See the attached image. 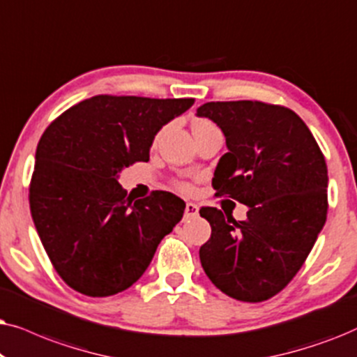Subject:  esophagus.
Wrapping results in <instances>:
<instances>
[{
  "instance_id": "esophagus-1",
  "label": "esophagus",
  "mask_w": 357,
  "mask_h": 357,
  "mask_svg": "<svg viewBox=\"0 0 357 357\" xmlns=\"http://www.w3.org/2000/svg\"><path fill=\"white\" fill-rule=\"evenodd\" d=\"M199 215V207L196 204L188 202L186 208H184V220H191V218H196Z\"/></svg>"
}]
</instances>
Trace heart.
<instances>
[{
	"mask_svg": "<svg viewBox=\"0 0 357 357\" xmlns=\"http://www.w3.org/2000/svg\"><path fill=\"white\" fill-rule=\"evenodd\" d=\"M207 123H211V122H207V121H196V122H194V126H192V130H194V129H197V127L207 126ZM179 188L184 189V191H189V186H188V184H179Z\"/></svg>",
	"mask_w": 357,
	"mask_h": 357,
	"instance_id": "obj_1",
	"label": "heart"
}]
</instances>
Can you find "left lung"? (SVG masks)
I'll return each instance as SVG.
<instances>
[{
    "instance_id": "left-lung-1",
    "label": "left lung",
    "mask_w": 357,
    "mask_h": 357,
    "mask_svg": "<svg viewBox=\"0 0 357 357\" xmlns=\"http://www.w3.org/2000/svg\"><path fill=\"white\" fill-rule=\"evenodd\" d=\"M225 135L215 196L248 206L245 220L217 207L199 213L212 234L199 258L213 286L241 302L279 294L305 263L326 222L328 169L305 122L261 101H217L197 109Z\"/></svg>"
}]
</instances>
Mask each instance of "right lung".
I'll use <instances>...</instances> for the list:
<instances>
[{
  "instance_id": "1",
  "label": "right lung",
  "mask_w": 357,
  "mask_h": 357,
  "mask_svg": "<svg viewBox=\"0 0 357 357\" xmlns=\"http://www.w3.org/2000/svg\"><path fill=\"white\" fill-rule=\"evenodd\" d=\"M192 104L99 94L66 109L40 137L32 220L55 271L76 292L109 297L129 289L183 218V199L155 191L134 201L117 178L149 161L158 130Z\"/></svg>"
}]
</instances>
